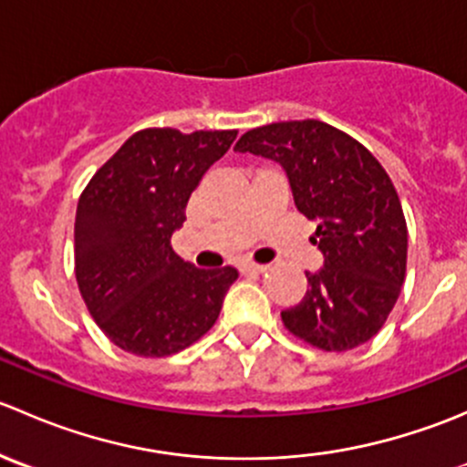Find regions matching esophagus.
Returning a JSON list of instances; mask_svg holds the SVG:
<instances>
[{"instance_id":"obj_1","label":"esophagus","mask_w":467,"mask_h":467,"mask_svg":"<svg viewBox=\"0 0 467 467\" xmlns=\"http://www.w3.org/2000/svg\"><path fill=\"white\" fill-rule=\"evenodd\" d=\"M242 273H248V275H260V273H266V266L264 264H242Z\"/></svg>"}]
</instances>
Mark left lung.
Segmentation results:
<instances>
[{"instance_id": "left-lung-1", "label": "left lung", "mask_w": 467, "mask_h": 467, "mask_svg": "<svg viewBox=\"0 0 467 467\" xmlns=\"http://www.w3.org/2000/svg\"><path fill=\"white\" fill-rule=\"evenodd\" d=\"M234 150L280 164L298 212L317 223L312 242L323 266L305 271L309 289L282 312L286 329L327 352L373 338L407 271V221L384 167L364 144L318 119L260 126Z\"/></svg>"}]
</instances>
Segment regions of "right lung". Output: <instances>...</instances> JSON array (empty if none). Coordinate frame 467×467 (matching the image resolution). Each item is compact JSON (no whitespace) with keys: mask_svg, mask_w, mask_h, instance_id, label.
Here are the masks:
<instances>
[{"mask_svg":"<svg viewBox=\"0 0 467 467\" xmlns=\"http://www.w3.org/2000/svg\"><path fill=\"white\" fill-rule=\"evenodd\" d=\"M237 130L144 129L99 169L78 199L77 282L108 338L138 357H167L219 318L233 266L196 268L171 248L185 207Z\"/></svg>","mask_w":467,"mask_h":467,"instance_id":"right-lung-1","label":"right lung"}]
</instances>
